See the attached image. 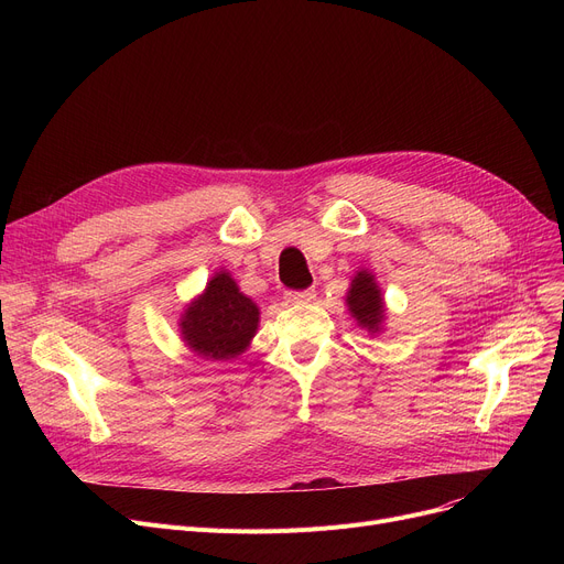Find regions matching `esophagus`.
I'll use <instances>...</instances> for the list:
<instances>
[{
  "label": "esophagus",
  "instance_id": "obj_1",
  "mask_svg": "<svg viewBox=\"0 0 564 564\" xmlns=\"http://www.w3.org/2000/svg\"><path fill=\"white\" fill-rule=\"evenodd\" d=\"M285 300L292 304H308L315 300V290L308 288V290H300V292H288Z\"/></svg>",
  "mask_w": 564,
  "mask_h": 564
}]
</instances>
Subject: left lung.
Instances as JSON below:
<instances>
[{"label": "left lung", "instance_id": "obj_1", "mask_svg": "<svg viewBox=\"0 0 564 564\" xmlns=\"http://www.w3.org/2000/svg\"><path fill=\"white\" fill-rule=\"evenodd\" d=\"M347 308L351 317L359 322V327L377 334L383 324V297L375 276L368 270L354 274L351 285L347 290Z\"/></svg>", "mask_w": 564, "mask_h": 564}]
</instances>
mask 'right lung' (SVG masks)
<instances>
[{
	"mask_svg": "<svg viewBox=\"0 0 564 564\" xmlns=\"http://www.w3.org/2000/svg\"><path fill=\"white\" fill-rule=\"evenodd\" d=\"M260 322V311L240 292L228 272H217L203 294L181 315V336L203 359H235L249 347Z\"/></svg>",
	"mask_w": 564,
	"mask_h": 564,
	"instance_id": "add662e5",
	"label": "right lung"
}]
</instances>
